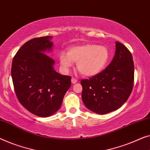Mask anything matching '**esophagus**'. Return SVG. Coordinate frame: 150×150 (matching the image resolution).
<instances>
[{"mask_svg": "<svg viewBox=\"0 0 150 150\" xmlns=\"http://www.w3.org/2000/svg\"><path fill=\"white\" fill-rule=\"evenodd\" d=\"M71 83H72V84H76L78 82V80L76 79H74V78H72V79H71Z\"/></svg>", "mask_w": 150, "mask_h": 150, "instance_id": "obj_1", "label": "esophagus"}]
</instances>
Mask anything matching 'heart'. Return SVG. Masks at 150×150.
Returning a JSON list of instances; mask_svg holds the SVG:
<instances>
[{
  "label": "heart",
  "mask_w": 150,
  "mask_h": 150,
  "mask_svg": "<svg viewBox=\"0 0 150 150\" xmlns=\"http://www.w3.org/2000/svg\"><path fill=\"white\" fill-rule=\"evenodd\" d=\"M110 59L109 49L104 45L93 43L74 45L70 47L67 55L61 53L59 57L61 66L68 70L73 63L82 75L86 77L95 76L105 68Z\"/></svg>",
  "instance_id": "obj_1"
}]
</instances>
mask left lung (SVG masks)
Wrapping results in <instances>:
<instances>
[{
    "instance_id": "obj_1",
    "label": "left lung",
    "mask_w": 150,
    "mask_h": 150,
    "mask_svg": "<svg viewBox=\"0 0 150 150\" xmlns=\"http://www.w3.org/2000/svg\"><path fill=\"white\" fill-rule=\"evenodd\" d=\"M134 64L131 52L116 41L115 55L105 70L89 79L82 80V99L86 108L105 114L120 108L132 92Z\"/></svg>"
}]
</instances>
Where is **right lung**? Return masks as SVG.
Returning <instances> with one entry per match:
<instances>
[{"label": "right lung", "mask_w": 150, "mask_h": 150, "mask_svg": "<svg viewBox=\"0 0 150 150\" xmlns=\"http://www.w3.org/2000/svg\"><path fill=\"white\" fill-rule=\"evenodd\" d=\"M52 36L28 40L13 59L11 77L17 99L32 114L48 117L62 105L71 86V77L54 70L55 61L45 52L51 51Z\"/></svg>", "instance_id": "right-lung-1"}]
</instances>
